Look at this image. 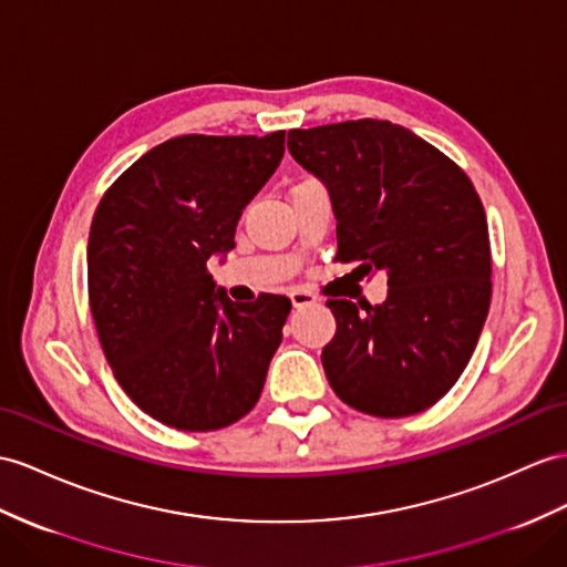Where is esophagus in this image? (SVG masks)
I'll return each mask as SVG.
<instances>
[{
  "mask_svg": "<svg viewBox=\"0 0 567 567\" xmlns=\"http://www.w3.org/2000/svg\"><path fill=\"white\" fill-rule=\"evenodd\" d=\"M291 302H293V308H308V306H315L317 298L310 291H302V288H298V291L291 293Z\"/></svg>",
  "mask_w": 567,
  "mask_h": 567,
  "instance_id": "obj_1",
  "label": "esophagus"
}]
</instances>
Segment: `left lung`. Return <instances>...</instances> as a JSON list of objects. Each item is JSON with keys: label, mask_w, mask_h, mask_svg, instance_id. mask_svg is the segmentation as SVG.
<instances>
[{"label": "left lung", "mask_w": 567, "mask_h": 567, "mask_svg": "<svg viewBox=\"0 0 567 567\" xmlns=\"http://www.w3.org/2000/svg\"><path fill=\"white\" fill-rule=\"evenodd\" d=\"M288 151L329 192L337 259L384 271L390 286L380 306L327 300L331 390L370 416L425 411L460 380L491 306L488 224L472 179L388 120L291 130Z\"/></svg>", "instance_id": "left-lung-1"}]
</instances>
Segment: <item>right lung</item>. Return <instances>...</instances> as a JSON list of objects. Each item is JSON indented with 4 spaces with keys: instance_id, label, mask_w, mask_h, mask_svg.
Returning a JSON list of instances; mask_svg holds the SVG:
<instances>
[{
    "instance_id": "right-lung-1",
    "label": "right lung",
    "mask_w": 567,
    "mask_h": 567,
    "mask_svg": "<svg viewBox=\"0 0 567 567\" xmlns=\"http://www.w3.org/2000/svg\"><path fill=\"white\" fill-rule=\"evenodd\" d=\"M284 134L175 136L132 163L95 209L89 300L122 390L177 431H218L261 394L291 300L233 302L206 271L279 168Z\"/></svg>"
}]
</instances>
